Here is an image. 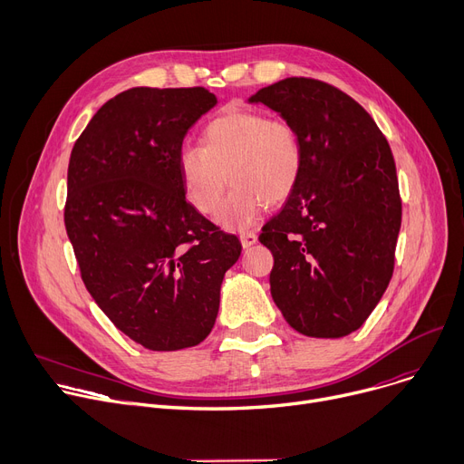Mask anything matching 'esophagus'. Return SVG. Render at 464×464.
<instances>
[{
  "mask_svg": "<svg viewBox=\"0 0 464 464\" xmlns=\"http://www.w3.org/2000/svg\"><path fill=\"white\" fill-rule=\"evenodd\" d=\"M239 241H241V246L247 249V247L256 244V234L255 232H241L239 234Z\"/></svg>",
  "mask_w": 464,
  "mask_h": 464,
  "instance_id": "esophagus-1",
  "label": "esophagus"
}]
</instances>
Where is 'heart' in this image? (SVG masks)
<instances>
[{
  "label": "heart",
  "instance_id": "1",
  "mask_svg": "<svg viewBox=\"0 0 464 464\" xmlns=\"http://www.w3.org/2000/svg\"><path fill=\"white\" fill-rule=\"evenodd\" d=\"M302 166L295 124L256 109H230L206 126L202 145H185L178 154L181 187L196 211L213 215L230 179L234 188L218 213L228 228H247L264 206L289 200Z\"/></svg>",
  "mask_w": 464,
  "mask_h": 464
}]
</instances>
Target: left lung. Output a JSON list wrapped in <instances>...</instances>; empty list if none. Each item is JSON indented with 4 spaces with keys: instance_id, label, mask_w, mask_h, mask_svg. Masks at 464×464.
I'll return each mask as SVG.
<instances>
[{
    "instance_id": "left-lung-1",
    "label": "left lung",
    "mask_w": 464,
    "mask_h": 464,
    "mask_svg": "<svg viewBox=\"0 0 464 464\" xmlns=\"http://www.w3.org/2000/svg\"><path fill=\"white\" fill-rule=\"evenodd\" d=\"M249 102L293 122L304 150L296 190L258 236L274 255L272 298L300 334L347 336L394 270L402 200L391 147L362 105L317 79H283Z\"/></svg>"
}]
</instances>
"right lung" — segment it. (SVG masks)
Here are the masks:
<instances>
[{
  "label": "right lung",
  "instance_id": "add662e5",
  "mask_svg": "<svg viewBox=\"0 0 464 464\" xmlns=\"http://www.w3.org/2000/svg\"><path fill=\"white\" fill-rule=\"evenodd\" d=\"M217 103L204 86H136L103 103L73 145L63 223L81 279L136 343L178 351L208 338L234 234L185 198L178 154Z\"/></svg>",
  "mask_w": 464,
  "mask_h": 464
}]
</instances>
